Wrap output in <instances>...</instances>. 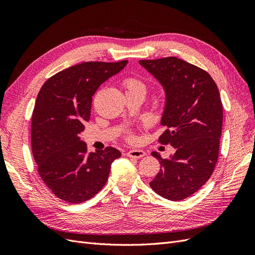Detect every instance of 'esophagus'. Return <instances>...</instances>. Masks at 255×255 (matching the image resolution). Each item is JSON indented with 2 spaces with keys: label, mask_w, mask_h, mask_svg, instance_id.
Returning a JSON list of instances; mask_svg holds the SVG:
<instances>
[{
  "label": "esophagus",
  "mask_w": 255,
  "mask_h": 255,
  "mask_svg": "<svg viewBox=\"0 0 255 255\" xmlns=\"http://www.w3.org/2000/svg\"><path fill=\"white\" fill-rule=\"evenodd\" d=\"M145 155V152L142 150H138V149H133L129 150L128 152V157H133V158H140Z\"/></svg>",
  "instance_id": "34e87169"
}]
</instances>
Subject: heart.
I'll use <instances>...</instances> for the list:
<instances>
[{
  "label": "heart",
  "mask_w": 255,
  "mask_h": 255,
  "mask_svg": "<svg viewBox=\"0 0 255 255\" xmlns=\"http://www.w3.org/2000/svg\"><path fill=\"white\" fill-rule=\"evenodd\" d=\"M123 85L127 88V91H142L145 94V86L142 82H140L139 80L134 79V78H128L123 81ZM127 137L128 140H133L134 136L132 135L130 132H128Z\"/></svg>",
  "instance_id": "b5f03b06"
}]
</instances>
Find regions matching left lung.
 Returning <instances> with one entry per match:
<instances>
[{"label":"left lung","instance_id":"left-lung-1","mask_svg":"<svg viewBox=\"0 0 255 255\" xmlns=\"http://www.w3.org/2000/svg\"><path fill=\"white\" fill-rule=\"evenodd\" d=\"M164 87L166 104L158 138L175 149L170 158L159 160V172L150 182L157 195L181 201L194 195L210 179L219 154L222 103L212 76L203 69L176 57L139 60Z\"/></svg>","mask_w":255,"mask_h":255}]
</instances>
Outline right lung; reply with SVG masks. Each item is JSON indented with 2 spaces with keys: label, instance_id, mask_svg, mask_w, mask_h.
Returning a JSON list of instances; mask_svg holds the SVG:
<instances>
[{
  "label": "right lung",
  "instance_id": "1",
  "mask_svg": "<svg viewBox=\"0 0 255 255\" xmlns=\"http://www.w3.org/2000/svg\"><path fill=\"white\" fill-rule=\"evenodd\" d=\"M128 60L87 61L67 68L43 84L32 116V151L47 187L63 201L82 203L102 189L119 150L87 152L79 134L90 119L92 96Z\"/></svg>",
  "mask_w": 255,
  "mask_h": 255
}]
</instances>
